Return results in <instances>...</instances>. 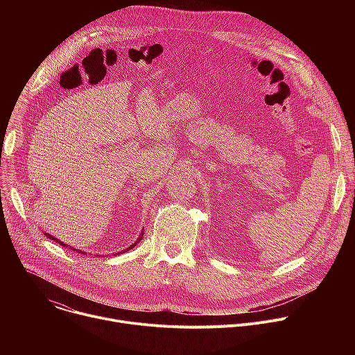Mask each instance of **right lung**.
Returning a JSON list of instances; mask_svg holds the SVG:
<instances>
[{
  "label": "right lung",
  "mask_w": 355,
  "mask_h": 355,
  "mask_svg": "<svg viewBox=\"0 0 355 355\" xmlns=\"http://www.w3.org/2000/svg\"><path fill=\"white\" fill-rule=\"evenodd\" d=\"M44 236H46V237H49V239H52V240H53V241H56V243H59V244H60V245H63V247H66V248H67V247H69V250H74V251H78V252H80V254H87V252H85V251H81V250H76V248H74V247H71V245H69V244H66V243H64V241H60V240H59V239H56V237H53V236H52V234H49V233H44ZM141 237H143V232H140V234H139V237H137V240H136V241H135V243H133V244H132V245H130V247H128V248H125V250H122V251H119V252H126V251H128V250H130V248H133V247H135V245H136V244H137V243H139V241H140V240H141ZM119 252H118V254H119Z\"/></svg>",
  "instance_id": "right-lung-1"
}]
</instances>
